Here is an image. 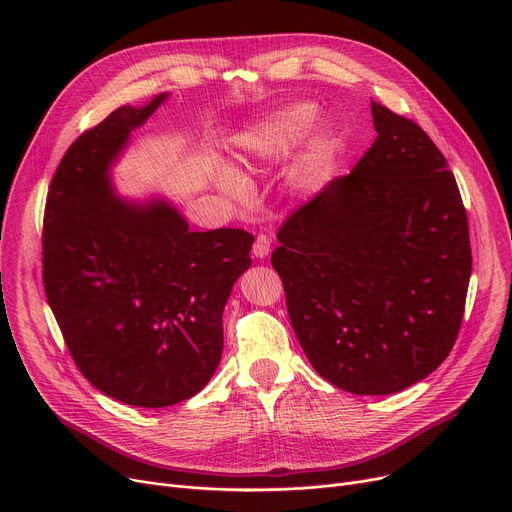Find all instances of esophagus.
I'll list each match as a JSON object with an SVG mask.
<instances>
[{"label":"esophagus","instance_id":"obj_1","mask_svg":"<svg viewBox=\"0 0 512 512\" xmlns=\"http://www.w3.org/2000/svg\"><path fill=\"white\" fill-rule=\"evenodd\" d=\"M270 249H272V240H270V236L259 234V236L255 238V242H253V255H255V257H259V259H263V257L270 255Z\"/></svg>","mask_w":512,"mask_h":512}]
</instances>
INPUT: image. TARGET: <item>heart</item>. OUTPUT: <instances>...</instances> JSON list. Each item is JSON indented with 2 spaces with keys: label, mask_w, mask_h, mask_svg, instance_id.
<instances>
[{
  "label": "heart",
  "mask_w": 512,
  "mask_h": 512,
  "mask_svg": "<svg viewBox=\"0 0 512 512\" xmlns=\"http://www.w3.org/2000/svg\"><path fill=\"white\" fill-rule=\"evenodd\" d=\"M315 118H317V110L311 103L286 105L282 110L274 112L272 116L257 122L247 132H240L234 139V149L238 151V157L245 161L282 155L305 137L309 128L313 126ZM336 147H338L336 132L332 128H321L307 149V161L313 166L324 164V161L336 151ZM224 184L228 191H234V193L240 188V182L234 176H228Z\"/></svg>",
  "instance_id": "1"
}]
</instances>
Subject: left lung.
<instances>
[{"label":"left lung","instance_id":"left-lung-1","mask_svg":"<svg viewBox=\"0 0 512 512\" xmlns=\"http://www.w3.org/2000/svg\"><path fill=\"white\" fill-rule=\"evenodd\" d=\"M378 137L278 230L272 265L313 369L340 390L394 394L440 367L471 278L467 211L446 157L371 101Z\"/></svg>","mask_w":512,"mask_h":512}]
</instances>
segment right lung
<instances>
[{
  "instance_id": "obj_1",
  "label": "right lung",
  "mask_w": 512,
  "mask_h": 512,
  "mask_svg": "<svg viewBox=\"0 0 512 512\" xmlns=\"http://www.w3.org/2000/svg\"><path fill=\"white\" fill-rule=\"evenodd\" d=\"M168 95L122 105L68 147L43 215V286L80 373L132 407L195 396L220 363L222 311L253 234L191 232L166 201L128 203L110 166Z\"/></svg>"
}]
</instances>
